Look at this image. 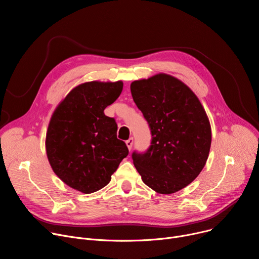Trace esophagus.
Instances as JSON below:
<instances>
[{
  "instance_id": "1",
  "label": "esophagus",
  "mask_w": 259,
  "mask_h": 259,
  "mask_svg": "<svg viewBox=\"0 0 259 259\" xmlns=\"http://www.w3.org/2000/svg\"><path fill=\"white\" fill-rule=\"evenodd\" d=\"M133 142H134V139H133V137H130L128 140H126V144H127V146H128L129 151H131V149H132V146H133Z\"/></svg>"
}]
</instances>
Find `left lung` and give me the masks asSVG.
I'll return each mask as SVG.
<instances>
[{
  "instance_id": "8db88e82",
  "label": "left lung",
  "mask_w": 259,
  "mask_h": 259,
  "mask_svg": "<svg viewBox=\"0 0 259 259\" xmlns=\"http://www.w3.org/2000/svg\"><path fill=\"white\" fill-rule=\"evenodd\" d=\"M131 94L149 124L152 141L132 153L142 181L159 194H173L196 179L211 145V127L195 93L165 73L132 82Z\"/></svg>"
}]
</instances>
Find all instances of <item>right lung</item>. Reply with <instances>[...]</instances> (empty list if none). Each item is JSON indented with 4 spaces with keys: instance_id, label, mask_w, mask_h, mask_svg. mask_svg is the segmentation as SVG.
I'll return each instance as SVG.
<instances>
[{
    "instance_id": "obj_1",
    "label": "right lung",
    "mask_w": 259,
    "mask_h": 259,
    "mask_svg": "<svg viewBox=\"0 0 259 259\" xmlns=\"http://www.w3.org/2000/svg\"><path fill=\"white\" fill-rule=\"evenodd\" d=\"M121 81L88 82L72 89L49 123L46 151L54 173L84 194L104 188L129 154L117 138L118 126L104 109L120 96Z\"/></svg>"
}]
</instances>
